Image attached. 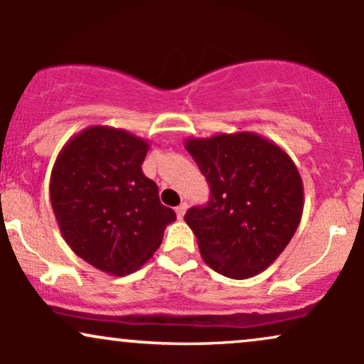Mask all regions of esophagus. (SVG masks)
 Returning a JSON list of instances; mask_svg holds the SVG:
<instances>
[{"mask_svg":"<svg viewBox=\"0 0 364 364\" xmlns=\"http://www.w3.org/2000/svg\"><path fill=\"white\" fill-rule=\"evenodd\" d=\"M186 210H188V203H186V202L179 203V205L176 207V215H178V219H183V217H185V214H186Z\"/></svg>","mask_w":364,"mask_h":364,"instance_id":"1","label":"esophagus"}]
</instances>
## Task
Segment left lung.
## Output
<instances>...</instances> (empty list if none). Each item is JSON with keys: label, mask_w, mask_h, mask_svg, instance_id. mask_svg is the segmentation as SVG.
Masks as SVG:
<instances>
[{"label": "left lung", "mask_w": 364, "mask_h": 364, "mask_svg": "<svg viewBox=\"0 0 364 364\" xmlns=\"http://www.w3.org/2000/svg\"><path fill=\"white\" fill-rule=\"evenodd\" d=\"M185 147L210 185L207 205L185 215L203 262L231 279L263 272L301 223L304 193L296 164L253 132L188 139Z\"/></svg>", "instance_id": "obj_1"}]
</instances>
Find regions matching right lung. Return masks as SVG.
<instances>
[{"mask_svg":"<svg viewBox=\"0 0 364 364\" xmlns=\"http://www.w3.org/2000/svg\"><path fill=\"white\" fill-rule=\"evenodd\" d=\"M149 147L127 129L89 127L66 141L53 166L49 193L61 236L116 277L139 270L176 220L141 171Z\"/></svg>","mask_w":364,"mask_h":364,"instance_id":"add662e5","label":"right lung"}]
</instances>
